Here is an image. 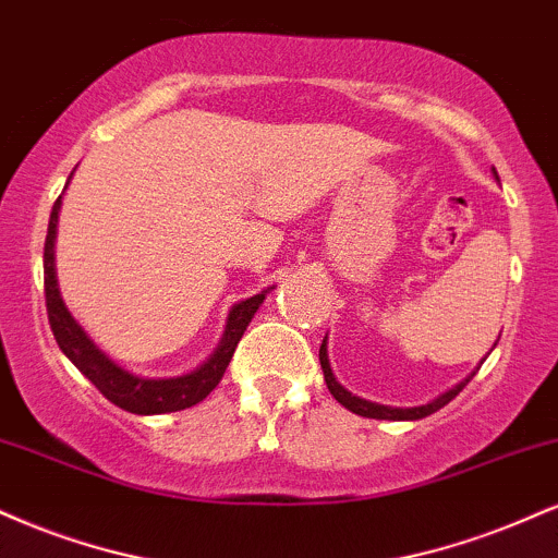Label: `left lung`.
<instances>
[{
  "label": "left lung",
  "mask_w": 558,
  "mask_h": 558,
  "mask_svg": "<svg viewBox=\"0 0 558 558\" xmlns=\"http://www.w3.org/2000/svg\"><path fill=\"white\" fill-rule=\"evenodd\" d=\"M483 361H486V359H483ZM319 364H322V372H325L327 389H330V395L340 402V405L348 408V411H353L355 415H364V418H377V421H418V418H426V415H432V413L439 411V408H445L449 400L458 398V395L462 392V387H465L468 381L473 379V374H471V377L462 379L460 385H454L452 389H447L445 395H439V398H436V400L426 402V405H418V408H389V405H379V402L355 398L353 392H348V389L340 385L338 379H335V374H332V368H330V359H327V340H322V345H319Z\"/></svg>",
  "instance_id": "obj_1"
}]
</instances>
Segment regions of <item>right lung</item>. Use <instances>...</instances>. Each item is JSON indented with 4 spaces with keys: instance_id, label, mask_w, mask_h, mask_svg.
Here are the masks:
<instances>
[{
    "instance_id": "add662e5",
    "label": "right lung",
    "mask_w": 558,
    "mask_h": 558,
    "mask_svg": "<svg viewBox=\"0 0 558 558\" xmlns=\"http://www.w3.org/2000/svg\"><path fill=\"white\" fill-rule=\"evenodd\" d=\"M59 207H62V197H59L51 207L49 233H46L44 244V291L51 332L53 338H57L59 348H62V353L100 389V395H104L106 400H111L113 405L122 408V411L137 415H158L184 411V408H192L197 405L199 400H205L207 395L218 387V381L223 379L226 366L231 364L241 335L250 327L254 312H257L262 301H265L270 288L257 293V296L233 304L231 312H228L226 332L223 338H220L218 348H215L210 359H207L205 364H199L194 372L169 379L137 377V374L119 366L117 361H111L109 355L87 338V332L77 325V319L72 317L70 308L64 306L62 296H59L57 267H53V241H57Z\"/></svg>"
}]
</instances>
